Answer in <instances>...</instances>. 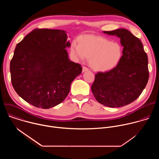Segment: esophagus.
Masks as SVG:
<instances>
[{
    "label": "esophagus",
    "mask_w": 159,
    "mask_h": 159,
    "mask_svg": "<svg viewBox=\"0 0 159 159\" xmlns=\"http://www.w3.org/2000/svg\"><path fill=\"white\" fill-rule=\"evenodd\" d=\"M89 70V69L88 68H87L86 66H83L82 67V72H86V71H88Z\"/></svg>",
    "instance_id": "1"
}]
</instances>
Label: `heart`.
<instances>
[{"label":"heart","instance_id":"1","mask_svg":"<svg viewBox=\"0 0 159 159\" xmlns=\"http://www.w3.org/2000/svg\"><path fill=\"white\" fill-rule=\"evenodd\" d=\"M79 43L73 41L71 52L77 59L89 58L90 65L99 71H107L115 68L120 61L123 48L117 42L100 36L87 35L79 39Z\"/></svg>","mask_w":159,"mask_h":159}]
</instances>
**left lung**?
Instances as JSON below:
<instances>
[{"label": "left lung", "instance_id": "left-lung-1", "mask_svg": "<svg viewBox=\"0 0 159 159\" xmlns=\"http://www.w3.org/2000/svg\"><path fill=\"white\" fill-rule=\"evenodd\" d=\"M103 33L120 39L123 55L114 69L96 75L91 90L99 103L119 107L137 99L145 89L149 77L148 57L142 41L128 30L121 28Z\"/></svg>", "mask_w": 159, "mask_h": 159}]
</instances>
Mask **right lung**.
I'll list each match as a JSON object with an SVG mask.
<instances>
[{"label":"right lung","instance_id":"obj_1","mask_svg":"<svg viewBox=\"0 0 159 159\" xmlns=\"http://www.w3.org/2000/svg\"><path fill=\"white\" fill-rule=\"evenodd\" d=\"M67 38L63 30L36 29L16 45L10 63L11 82L27 102L49 109L69 94L71 83L82 68L69 59Z\"/></svg>","mask_w":159,"mask_h":159}]
</instances>
